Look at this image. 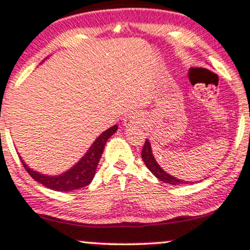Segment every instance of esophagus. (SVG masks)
<instances>
[{
  "label": "esophagus",
  "mask_w": 250,
  "mask_h": 250,
  "mask_svg": "<svg viewBox=\"0 0 250 250\" xmlns=\"http://www.w3.org/2000/svg\"><path fill=\"white\" fill-rule=\"evenodd\" d=\"M140 123V117L136 114H129L123 119V125L125 128L131 127V125H135Z\"/></svg>",
  "instance_id": "obj_1"
}]
</instances>
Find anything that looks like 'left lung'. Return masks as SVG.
Instances as JSON below:
<instances>
[{"label": "left lung", "mask_w": 250, "mask_h": 250, "mask_svg": "<svg viewBox=\"0 0 250 250\" xmlns=\"http://www.w3.org/2000/svg\"><path fill=\"white\" fill-rule=\"evenodd\" d=\"M141 156H142V160L145 161L146 166L148 167L150 172L158 178L159 180L161 182L166 183V184H171V185H179V184H188V182H184V180H179L177 178L173 177V175L166 173L160 166L158 165L156 160L154 159V155L152 153V148H150V144L149 141L146 139V142H145L144 148H142V152H141Z\"/></svg>", "instance_id": "obj_1"}]
</instances>
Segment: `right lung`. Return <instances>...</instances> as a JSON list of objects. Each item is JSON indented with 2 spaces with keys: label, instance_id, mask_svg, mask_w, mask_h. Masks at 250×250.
Segmentation results:
<instances>
[{
  "label": "right lung",
  "instance_id": "right-lung-1",
  "mask_svg": "<svg viewBox=\"0 0 250 250\" xmlns=\"http://www.w3.org/2000/svg\"><path fill=\"white\" fill-rule=\"evenodd\" d=\"M116 130L117 125H114V127L103 131V133L96 139V141L92 144V146L89 148L86 154H85L83 158L72 167V168L68 169L66 173L56 175V177L43 175L33 171V169L29 168V167L22 161L23 167L26 168V171L28 172V174L31 175L33 179L37 180L38 183L42 184L46 188H51V190L67 192L85 188V186L89 185V184L91 183V180L94 179L96 168H97L98 163H100V159L101 156H102L106 141H108V139L110 138Z\"/></svg>",
  "mask_w": 250,
  "mask_h": 250
}]
</instances>
